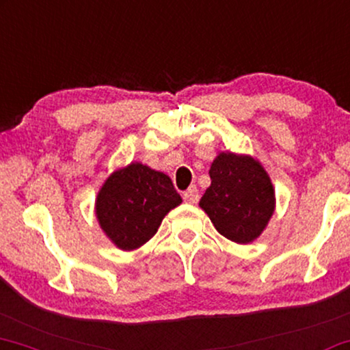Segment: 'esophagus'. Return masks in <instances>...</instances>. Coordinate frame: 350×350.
I'll return each mask as SVG.
<instances>
[{"label": "esophagus", "instance_id": "1", "mask_svg": "<svg viewBox=\"0 0 350 350\" xmlns=\"http://www.w3.org/2000/svg\"><path fill=\"white\" fill-rule=\"evenodd\" d=\"M183 198H184V202H187V203H196L198 198V190L196 185H190L187 190H184Z\"/></svg>", "mask_w": 350, "mask_h": 350}]
</instances>
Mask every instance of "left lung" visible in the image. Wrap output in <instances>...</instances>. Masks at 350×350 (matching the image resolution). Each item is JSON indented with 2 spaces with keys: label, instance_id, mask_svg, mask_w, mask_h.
<instances>
[{
  "label": "left lung",
  "instance_id": "left-lung-1",
  "mask_svg": "<svg viewBox=\"0 0 350 350\" xmlns=\"http://www.w3.org/2000/svg\"><path fill=\"white\" fill-rule=\"evenodd\" d=\"M210 179L200 206L219 234L249 244L262 234L274 210L267 171L250 157L221 153L210 167Z\"/></svg>",
  "mask_w": 350,
  "mask_h": 350
}]
</instances>
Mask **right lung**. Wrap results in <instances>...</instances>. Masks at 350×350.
<instances>
[{"instance_id":"add662e5","label":"right lung","mask_w":350,"mask_h":350,"mask_svg":"<svg viewBox=\"0 0 350 350\" xmlns=\"http://www.w3.org/2000/svg\"><path fill=\"white\" fill-rule=\"evenodd\" d=\"M183 198L163 172L132 163L108 178L96 198L100 226L122 250L150 241L163 218Z\"/></svg>"}]
</instances>
